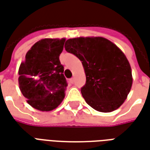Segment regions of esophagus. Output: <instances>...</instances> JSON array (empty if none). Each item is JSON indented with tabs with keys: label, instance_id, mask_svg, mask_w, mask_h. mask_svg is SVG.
<instances>
[{
	"label": "esophagus",
	"instance_id": "obj_1",
	"mask_svg": "<svg viewBox=\"0 0 150 150\" xmlns=\"http://www.w3.org/2000/svg\"><path fill=\"white\" fill-rule=\"evenodd\" d=\"M69 81H70V83H74V78L70 79V80H69Z\"/></svg>",
	"mask_w": 150,
	"mask_h": 150
}]
</instances>
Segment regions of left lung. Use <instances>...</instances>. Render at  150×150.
Here are the masks:
<instances>
[{"instance_id":"8db88e82","label":"left lung","mask_w":150,"mask_h":150,"mask_svg":"<svg viewBox=\"0 0 150 150\" xmlns=\"http://www.w3.org/2000/svg\"><path fill=\"white\" fill-rule=\"evenodd\" d=\"M65 49L82 62L86 83L81 93L87 104L101 112L120 107L132 84V70L125 54L102 37L70 38Z\"/></svg>"}]
</instances>
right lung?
Segmentation results:
<instances>
[{"mask_svg":"<svg viewBox=\"0 0 150 150\" xmlns=\"http://www.w3.org/2000/svg\"><path fill=\"white\" fill-rule=\"evenodd\" d=\"M66 38H44L26 53L19 67L18 83L30 106L42 111L54 110L65 97L67 80L59 61Z\"/></svg>","mask_w":150,"mask_h":150,"instance_id":"add662e5","label":"right lung"}]
</instances>
